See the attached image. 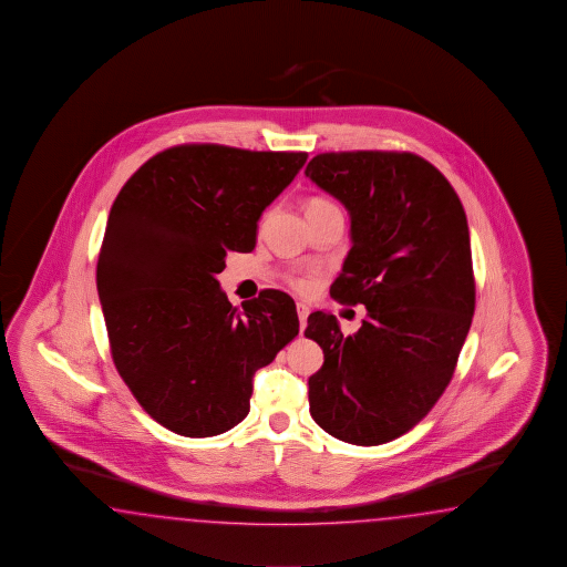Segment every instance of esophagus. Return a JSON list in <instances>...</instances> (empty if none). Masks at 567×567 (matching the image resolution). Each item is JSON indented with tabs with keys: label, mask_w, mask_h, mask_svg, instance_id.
Returning <instances> with one entry per match:
<instances>
[{
	"label": "esophagus",
	"mask_w": 567,
	"mask_h": 567,
	"mask_svg": "<svg viewBox=\"0 0 567 567\" xmlns=\"http://www.w3.org/2000/svg\"><path fill=\"white\" fill-rule=\"evenodd\" d=\"M297 315H299V326H301V331L305 329V326H307V317H309V307L307 305H302V302H299L297 305Z\"/></svg>",
	"instance_id": "34e87169"
}]
</instances>
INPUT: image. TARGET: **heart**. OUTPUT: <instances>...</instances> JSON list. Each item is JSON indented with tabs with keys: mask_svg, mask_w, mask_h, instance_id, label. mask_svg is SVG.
Here are the masks:
<instances>
[{
	"mask_svg": "<svg viewBox=\"0 0 567 567\" xmlns=\"http://www.w3.org/2000/svg\"><path fill=\"white\" fill-rule=\"evenodd\" d=\"M321 207H336V205L326 202V199H311L309 205H307V212H309V209H321ZM295 287H297V289L307 290L311 287V282H309L307 278H299V280H295Z\"/></svg>",
	"mask_w": 567,
	"mask_h": 567,
	"instance_id": "obj_1",
	"label": "heart"
}]
</instances>
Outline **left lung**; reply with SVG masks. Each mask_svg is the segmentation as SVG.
Wrapping results in <instances>:
<instances>
[{
    "instance_id": "left-lung-1",
    "label": "left lung",
    "mask_w": 567,
    "mask_h": 567,
    "mask_svg": "<svg viewBox=\"0 0 567 567\" xmlns=\"http://www.w3.org/2000/svg\"><path fill=\"white\" fill-rule=\"evenodd\" d=\"M305 175L352 219L329 292L368 311L353 336L333 315H309L305 336L326 358L309 378V411L338 440L380 445L440 401L466 341L476 307L466 212L450 181L411 152H326Z\"/></svg>"
}]
</instances>
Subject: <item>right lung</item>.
Segmentation results:
<instances>
[{
    "label": "right lung",
    "mask_w": 567,
    "mask_h": 567,
    "mask_svg": "<svg viewBox=\"0 0 567 567\" xmlns=\"http://www.w3.org/2000/svg\"><path fill=\"white\" fill-rule=\"evenodd\" d=\"M307 152L181 144L140 166L117 193L97 260L115 368L142 409L185 437H214L250 411L252 378L299 333L287 292L244 311L217 275L252 252L258 219Z\"/></svg>",
    "instance_id": "1"
}]
</instances>
